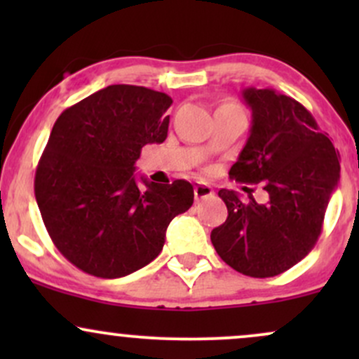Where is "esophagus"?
Returning <instances> with one entry per match:
<instances>
[{"label": "esophagus", "instance_id": "esophagus-1", "mask_svg": "<svg viewBox=\"0 0 359 359\" xmlns=\"http://www.w3.org/2000/svg\"><path fill=\"white\" fill-rule=\"evenodd\" d=\"M214 194L212 187L205 182H197L194 185V196H196V201L205 199V197H211Z\"/></svg>", "mask_w": 359, "mask_h": 359}]
</instances>
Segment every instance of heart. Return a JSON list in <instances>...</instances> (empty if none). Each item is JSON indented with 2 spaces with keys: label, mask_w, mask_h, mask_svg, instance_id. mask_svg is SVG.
<instances>
[{
  "label": "heart",
  "mask_w": 359,
  "mask_h": 359,
  "mask_svg": "<svg viewBox=\"0 0 359 359\" xmlns=\"http://www.w3.org/2000/svg\"><path fill=\"white\" fill-rule=\"evenodd\" d=\"M224 106H233V108H238V106H236V104H224Z\"/></svg>",
  "instance_id": "obj_1"
}]
</instances>
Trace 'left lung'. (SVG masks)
Here are the masks:
<instances>
[{"mask_svg": "<svg viewBox=\"0 0 359 359\" xmlns=\"http://www.w3.org/2000/svg\"><path fill=\"white\" fill-rule=\"evenodd\" d=\"M243 100L253 121L229 177L262 184L270 199L258 204L250 196L243 203L234 191L221 189L228 219L212 229L211 241L231 269L266 278L292 269L314 248L339 182V154L299 101L257 88L243 90Z\"/></svg>", "mask_w": 359, "mask_h": 359, "instance_id": "1", "label": "left lung"}]
</instances>
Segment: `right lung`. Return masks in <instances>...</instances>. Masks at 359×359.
<instances>
[{"instance_id": "add662e5", "label": "right lung", "mask_w": 359, "mask_h": 359, "mask_svg": "<svg viewBox=\"0 0 359 359\" xmlns=\"http://www.w3.org/2000/svg\"><path fill=\"white\" fill-rule=\"evenodd\" d=\"M172 97L114 84L57 118L35 172V199L53 245L101 278L133 273L158 257L177 214L194 203L187 180L140 187L135 162L165 142Z\"/></svg>"}]
</instances>
